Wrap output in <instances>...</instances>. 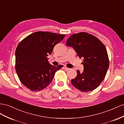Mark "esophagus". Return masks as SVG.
<instances>
[{
	"label": "esophagus",
	"mask_w": 124,
	"mask_h": 124,
	"mask_svg": "<svg viewBox=\"0 0 124 124\" xmlns=\"http://www.w3.org/2000/svg\"><path fill=\"white\" fill-rule=\"evenodd\" d=\"M64 69L65 70H70V69L69 68H67V67H64Z\"/></svg>",
	"instance_id": "34e87169"
}]
</instances>
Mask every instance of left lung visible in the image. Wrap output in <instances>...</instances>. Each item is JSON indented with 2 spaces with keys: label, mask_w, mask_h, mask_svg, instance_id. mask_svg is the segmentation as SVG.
<instances>
[{
  "label": "left lung",
  "mask_w": 124,
  "mask_h": 124,
  "mask_svg": "<svg viewBox=\"0 0 124 124\" xmlns=\"http://www.w3.org/2000/svg\"><path fill=\"white\" fill-rule=\"evenodd\" d=\"M66 45L72 47L79 58H84V71L77 70V76L72 79V84L83 92L95 89L103 80L109 66L105 46L98 38L85 32L72 35L67 40Z\"/></svg>",
  "instance_id": "8db88e82"
}]
</instances>
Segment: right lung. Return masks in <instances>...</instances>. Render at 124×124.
I'll use <instances>...</instances> for the list:
<instances>
[{
	"instance_id": "obj_1",
	"label": "right lung",
	"mask_w": 124,
	"mask_h": 124,
	"mask_svg": "<svg viewBox=\"0 0 124 124\" xmlns=\"http://www.w3.org/2000/svg\"><path fill=\"white\" fill-rule=\"evenodd\" d=\"M65 35L39 31L30 34L17 45L16 50V70L20 82L31 91L44 89L62 68L49 63L47 56Z\"/></svg>"
}]
</instances>
